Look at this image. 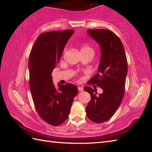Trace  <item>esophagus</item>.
I'll return each instance as SVG.
<instances>
[{
	"label": "esophagus",
	"instance_id": "obj_1",
	"mask_svg": "<svg viewBox=\"0 0 152 152\" xmlns=\"http://www.w3.org/2000/svg\"><path fill=\"white\" fill-rule=\"evenodd\" d=\"M78 89L79 91H83V88H82V87H78Z\"/></svg>",
	"mask_w": 152,
	"mask_h": 152
}]
</instances>
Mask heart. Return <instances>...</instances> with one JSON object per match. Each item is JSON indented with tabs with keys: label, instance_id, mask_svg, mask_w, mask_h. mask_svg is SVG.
<instances>
[{
	"label": "heart",
	"instance_id": "b5f03b06",
	"mask_svg": "<svg viewBox=\"0 0 152 152\" xmlns=\"http://www.w3.org/2000/svg\"><path fill=\"white\" fill-rule=\"evenodd\" d=\"M79 46L80 48V50H81V52H85V51H93V48L87 43H82L80 44L79 45Z\"/></svg>",
	"mask_w": 152,
	"mask_h": 152
}]
</instances>
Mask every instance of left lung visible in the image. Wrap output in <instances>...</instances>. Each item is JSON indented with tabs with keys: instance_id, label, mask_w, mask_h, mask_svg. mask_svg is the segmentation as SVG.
Listing matches in <instances>:
<instances>
[{
	"instance_id": "obj_1",
	"label": "left lung",
	"mask_w": 152,
	"mask_h": 152,
	"mask_svg": "<svg viewBox=\"0 0 152 152\" xmlns=\"http://www.w3.org/2000/svg\"><path fill=\"white\" fill-rule=\"evenodd\" d=\"M88 33L101 48L99 73L88 83H94L102 89L103 93L96 95L91 87H84L91 97L86 110L90 120L100 124L110 119L121 104L125 92L127 61L120 39L112 31L89 29Z\"/></svg>"
}]
</instances>
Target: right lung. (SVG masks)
<instances>
[{
	"mask_svg": "<svg viewBox=\"0 0 152 152\" xmlns=\"http://www.w3.org/2000/svg\"><path fill=\"white\" fill-rule=\"evenodd\" d=\"M73 33V30H65L40 34L28 59L29 86L34 107L40 117L51 125H59L66 120L78 93L77 86L72 83L58 84L57 90L51 76Z\"/></svg>",
	"mask_w": 152,
	"mask_h": 152,
	"instance_id": "add662e5",
	"label": "right lung"
}]
</instances>
